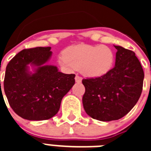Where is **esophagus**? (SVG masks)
Wrapping results in <instances>:
<instances>
[{
  "label": "esophagus",
  "instance_id": "esophagus-1",
  "mask_svg": "<svg viewBox=\"0 0 151 151\" xmlns=\"http://www.w3.org/2000/svg\"><path fill=\"white\" fill-rule=\"evenodd\" d=\"M75 80H76V82H77V83H81V82H82V77L78 76H76L75 77Z\"/></svg>",
  "mask_w": 151,
  "mask_h": 151
}]
</instances>
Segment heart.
Instances as JSON below:
<instances>
[{
    "instance_id": "obj_1",
    "label": "heart",
    "mask_w": 151,
    "mask_h": 151,
    "mask_svg": "<svg viewBox=\"0 0 151 151\" xmlns=\"http://www.w3.org/2000/svg\"><path fill=\"white\" fill-rule=\"evenodd\" d=\"M115 54L106 45H78L64 50L59 63L66 69H80L85 76L100 78L110 73L114 64Z\"/></svg>"
}]
</instances>
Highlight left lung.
<instances>
[{
  "instance_id": "obj_1",
  "label": "left lung",
  "mask_w": 151,
  "mask_h": 151,
  "mask_svg": "<svg viewBox=\"0 0 151 151\" xmlns=\"http://www.w3.org/2000/svg\"><path fill=\"white\" fill-rule=\"evenodd\" d=\"M116 49L115 66L100 78L82 80L85 92L84 109L91 118L103 122L117 120L137 104L145 78L134 52L121 46Z\"/></svg>"
}]
</instances>
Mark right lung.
I'll use <instances>...</instances> for the list:
<instances>
[{
	"label": "right lung",
	"mask_w": 151,
	"mask_h": 151,
	"mask_svg": "<svg viewBox=\"0 0 151 151\" xmlns=\"http://www.w3.org/2000/svg\"><path fill=\"white\" fill-rule=\"evenodd\" d=\"M50 47L24 49L9 62L4 88L13 111L28 120H46L58 113L63 97L75 84V74L47 65ZM33 72L29 70V66Z\"/></svg>",
	"instance_id": "1"
}]
</instances>
